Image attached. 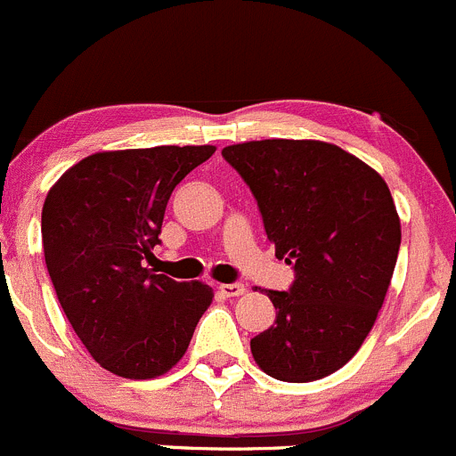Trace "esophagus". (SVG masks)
I'll return each instance as SVG.
<instances>
[{"mask_svg": "<svg viewBox=\"0 0 456 456\" xmlns=\"http://www.w3.org/2000/svg\"><path fill=\"white\" fill-rule=\"evenodd\" d=\"M219 292H222L224 297H241V294H246V285L243 283H224V285H219Z\"/></svg>", "mask_w": 456, "mask_h": 456, "instance_id": "esophagus-1", "label": "esophagus"}]
</instances>
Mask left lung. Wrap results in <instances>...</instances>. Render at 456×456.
I'll return each mask as SVG.
<instances>
[{
	"mask_svg": "<svg viewBox=\"0 0 456 456\" xmlns=\"http://www.w3.org/2000/svg\"><path fill=\"white\" fill-rule=\"evenodd\" d=\"M259 204L267 239L292 263L289 292L267 289L270 330L250 340L263 373L314 382L345 367L373 330L402 226L375 168L322 140H252L222 151Z\"/></svg>",
	"mask_w": 456,
	"mask_h": 456,
	"instance_id": "left-lung-1",
	"label": "left lung"
}]
</instances>
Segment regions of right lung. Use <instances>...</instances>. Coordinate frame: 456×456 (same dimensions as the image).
Returning a JSON list of instances; mask_svg holds the SVG:
<instances>
[{
    "label": "right lung",
    "instance_id": "1",
    "mask_svg": "<svg viewBox=\"0 0 456 456\" xmlns=\"http://www.w3.org/2000/svg\"><path fill=\"white\" fill-rule=\"evenodd\" d=\"M213 153L210 144L92 153L45 197L41 237L56 297L89 355L118 378L171 370L213 303L210 285L144 267L173 189Z\"/></svg>",
    "mask_w": 456,
    "mask_h": 456
}]
</instances>
